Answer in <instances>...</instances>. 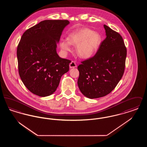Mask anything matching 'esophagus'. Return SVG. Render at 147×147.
Here are the masks:
<instances>
[{"mask_svg": "<svg viewBox=\"0 0 147 147\" xmlns=\"http://www.w3.org/2000/svg\"><path fill=\"white\" fill-rule=\"evenodd\" d=\"M69 67L70 68H76V67H77V64L74 61H71L69 64Z\"/></svg>", "mask_w": 147, "mask_h": 147, "instance_id": "esophagus-1", "label": "esophagus"}]
</instances>
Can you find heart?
<instances>
[{"label":"heart","mask_w":147,"mask_h":147,"mask_svg":"<svg viewBox=\"0 0 147 147\" xmlns=\"http://www.w3.org/2000/svg\"><path fill=\"white\" fill-rule=\"evenodd\" d=\"M68 41H62L60 42L62 49L69 51L70 45H77V55L82 58H88L98 51L102 42L101 35L97 32H94L89 28H84L77 30L69 35Z\"/></svg>","instance_id":"1"}]
</instances>
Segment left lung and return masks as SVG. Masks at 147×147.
Returning a JSON list of instances; mask_svg holds the SVG:
<instances>
[{"label": "left lung", "mask_w": 147, "mask_h": 147, "mask_svg": "<svg viewBox=\"0 0 147 147\" xmlns=\"http://www.w3.org/2000/svg\"><path fill=\"white\" fill-rule=\"evenodd\" d=\"M106 37L94 56L82 61L78 67V85L90 98H101L115 88L123 75L127 49L117 32L104 25Z\"/></svg>", "instance_id": "8db88e82"}]
</instances>
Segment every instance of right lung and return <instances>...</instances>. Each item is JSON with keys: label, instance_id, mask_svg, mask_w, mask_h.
I'll use <instances>...</instances> for the list:
<instances>
[{"label": "right lung", "instance_id": "obj_1", "mask_svg": "<svg viewBox=\"0 0 147 147\" xmlns=\"http://www.w3.org/2000/svg\"><path fill=\"white\" fill-rule=\"evenodd\" d=\"M67 20H47L28 28L17 48L19 73L28 90L39 96L56 91L61 77L69 69L71 61L56 52Z\"/></svg>", "mask_w": 147, "mask_h": 147}]
</instances>
